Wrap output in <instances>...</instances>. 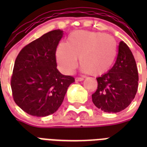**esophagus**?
<instances>
[{
    "label": "esophagus",
    "instance_id": "34e87169",
    "mask_svg": "<svg viewBox=\"0 0 147 147\" xmlns=\"http://www.w3.org/2000/svg\"><path fill=\"white\" fill-rule=\"evenodd\" d=\"M84 80V78H82V77H78V78H76V82H82V81Z\"/></svg>",
    "mask_w": 147,
    "mask_h": 147
}]
</instances>
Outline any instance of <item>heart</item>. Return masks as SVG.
I'll return each mask as SVG.
<instances>
[{"label": "heart", "mask_w": 147, "mask_h": 147, "mask_svg": "<svg viewBox=\"0 0 147 147\" xmlns=\"http://www.w3.org/2000/svg\"><path fill=\"white\" fill-rule=\"evenodd\" d=\"M117 42L113 36L100 32L77 30L69 34L66 44L59 43L55 57L60 70L71 74L78 65V57L84 72L100 76L114 64Z\"/></svg>", "instance_id": "b5f03b06"}]
</instances>
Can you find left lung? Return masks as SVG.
<instances>
[{"mask_svg":"<svg viewBox=\"0 0 147 147\" xmlns=\"http://www.w3.org/2000/svg\"><path fill=\"white\" fill-rule=\"evenodd\" d=\"M98 88L92 94V101L107 113H117L132 102L138 88V71L132 52L125 42L118 46L114 66L96 78Z\"/></svg>","mask_w":147,"mask_h":147,"instance_id":"8db88e82","label":"left lung"}]
</instances>
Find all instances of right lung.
I'll return each instance as SVG.
<instances>
[{
    "label": "right lung",
    "instance_id": "right-lung-1",
    "mask_svg": "<svg viewBox=\"0 0 147 147\" xmlns=\"http://www.w3.org/2000/svg\"><path fill=\"white\" fill-rule=\"evenodd\" d=\"M63 31L45 33L20 50L15 60L10 85L15 103L32 116L55 113L75 82L57 69L55 51Z\"/></svg>",
    "mask_w": 147,
    "mask_h": 147
}]
</instances>
